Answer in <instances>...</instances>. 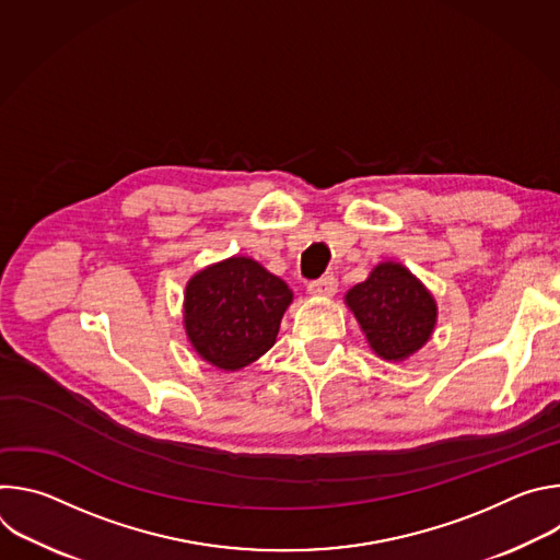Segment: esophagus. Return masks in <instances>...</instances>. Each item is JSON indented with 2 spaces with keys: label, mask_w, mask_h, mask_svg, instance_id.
I'll return each instance as SVG.
<instances>
[{
  "label": "esophagus",
  "mask_w": 560,
  "mask_h": 560,
  "mask_svg": "<svg viewBox=\"0 0 560 560\" xmlns=\"http://www.w3.org/2000/svg\"><path fill=\"white\" fill-rule=\"evenodd\" d=\"M337 288H339V283H337V279L330 275V277L318 279L316 283H310V285H307V294L328 299V296H335V294H337Z\"/></svg>",
  "instance_id": "1"
}]
</instances>
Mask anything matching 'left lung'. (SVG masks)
Here are the masks:
<instances>
[{
    "instance_id": "obj_1",
    "label": "left lung",
    "mask_w": 560,
    "mask_h": 560,
    "mask_svg": "<svg viewBox=\"0 0 560 560\" xmlns=\"http://www.w3.org/2000/svg\"><path fill=\"white\" fill-rule=\"evenodd\" d=\"M343 301L361 326L370 350L387 363L415 357L436 328L439 305L434 294L398 261L376 264L365 281L346 292Z\"/></svg>"
}]
</instances>
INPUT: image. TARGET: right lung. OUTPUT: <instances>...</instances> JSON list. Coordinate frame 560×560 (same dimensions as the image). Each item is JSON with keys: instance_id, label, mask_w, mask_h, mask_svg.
Wrapping results in <instances>:
<instances>
[{"instance_id": "right-lung-1", "label": "right lung", "mask_w": 560, "mask_h": 560, "mask_svg": "<svg viewBox=\"0 0 560 560\" xmlns=\"http://www.w3.org/2000/svg\"><path fill=\"white\" fill-rule=\"evenodd\" d=\"M292 299L288 283L253 257L210 264L186 283L188 343L217 370H244L275 346Z\"/></svg>"}]
</instances>
